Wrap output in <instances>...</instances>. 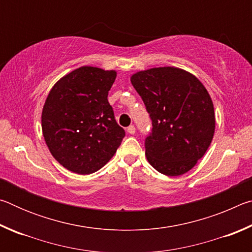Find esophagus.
Wrapping results in <instances>:
<instances>
[{
	"mask_svg": "<svg viewBox=\"0 0 252 252\" xmlns=\"http://www.w3.org/2000/svg\"><path fill=\"white\" fill-rule=\"evenodd\" d=\"M126 131H127V133H130V134H134V133H135V126H127Z\"/></svg>",
	"mask_w": 252,
	"mask_h": 252,
	"instance_id": "esophagus-1",
	"label": "esophagus"
}]
</instances>
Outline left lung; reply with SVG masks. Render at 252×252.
I'll list each match as a JSON object with an SVG mask.
<instances>
[{
    "label": "left lung",
    "instance_id": "1",
    "mask_svg": "<svg viewBox=\"0 0 252 252\" xmlns=\"http://www.w3.org/2000/svg\"><path fill=\"white\" fill-rule=\"evenodd\" d=\"M131 83L152 121L144 143L149 163L165 176L185 174L204 156L215 133L207 89L193 74L173 66L136 72Z\"/></svg>",
    "mask_w": 252,
    "mask_h": 252
}]
</instances>
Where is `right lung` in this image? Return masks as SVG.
Here are the masks:
<instances>
[{
	"mask_svg": "<svg viewBox=\"0 0 252 252\" xmlns=\"http://www.w3.org/2000/svg\"><path fill=\"white\" fill-rule=\"evenodd\" d=\"M117 72L81 66L51 89L42 110V132L51 155L65 169L90 174L110 161L126 132L108 93Z\"/></svg>",
	"mask_w": 252,
	"mask_h": 252,
	"instance_id": "obj_1",
	"label": "right lung"
}]
</instances>
